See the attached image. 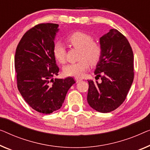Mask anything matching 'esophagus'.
Masks as SVG:
<instances>
[{"instance_id":"obj_1","label":"esophagus","mask_w":150,"mask_h":150,"mask_svg":"<svg viewBox=\"0 0 150 150\" xmlns=\"http://www.w3.org/2000/svg\"><path fill=\"white\" fill-rule=\"evenodd\" d=\"M75 80H76V82L78 83V82H80L82 80V79H81V78H75Z\"/></svg>"}]
</instances>
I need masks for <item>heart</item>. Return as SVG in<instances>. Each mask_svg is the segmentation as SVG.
Returning a JSON list of instances; mask_svg holds the SVG:
<instances>
[{
  "label": "heart",
  "mask_w": 150,
  "mask_h": 150,
  "mask_svg": "<svg viewBox=\"0 0 150 150\" xmlns=\"http://www.w3.org/2000/svg\"><path fill=\"white\" fill-rule=\"evenodd\" d=\"M67 40L73 46L80 48L79 56L80 61L64 66L62 69L63 73L66 76L81 78L88 70L89 62L94 64L100 61L102 53V46L99 43L93 41L90 35L83 32H75L71 33ZM52 52L58 62L60 63L65 62V47L61 42H57L54 44Z\"/></svg>",
  "instance_id": "b5f03b06"
}]
</instances>
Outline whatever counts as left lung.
<instances>
[{"mask_svg": "<svg viewBox=\"0 0 150 150\" xmlns=\"http://www.w3.org/2000/svg\"><path fill=\"white\" fill-rule=\"evenodd\" d=\"M100 44L102 53L94 73L101 81L88 80L87 100L95 110L107 113L126 99L134 78L133 52L126 37L116 29L100 38Z\"/></svg>", "mask_w": 150, "mask_h": 150, "instance_id": "obj_1", "label": "left lung"}]
</instances>
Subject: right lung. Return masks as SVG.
Masks as SVG:
<instances>
[{
  "mask_svg": "<svg viewBox=\"0 0 150 150\" xmlns=\"http://www.w3.org/2000/svg\"><path fill=\"white\" fill-rule=\"evenodd\" d=\"M56 23H40L29 30L18 44L15 55L17 88L32 108L43 114L61 108L73 77L54 79L59 68L52 49L59 31Z\"/></svg>",
  "mask_w": 150,
  "mask_h": 150,
  "instance_id": "right-lung-1",
  "label": "right lung"
}]
</instances>
